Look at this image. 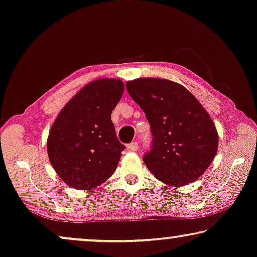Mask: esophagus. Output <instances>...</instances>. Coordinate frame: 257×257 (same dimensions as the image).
Here are the masks:
<instances>
[{"label":"esophagus","mask_w":257,"mask_h":257,"mask_svg":"<svg viewBox=\"0 0 257 257\" xmlns=\"http://www.w3.org/2000/svg\"><path fill=\"white\" fill-rule=\"evenodd\" d=\"M127 148H128L129 151H136L137 149H139V143H137V142H132L130 144H128Z\"/></svg>","instance_id":"34e87169"}]
</instances>
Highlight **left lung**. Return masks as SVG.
Segmentation results:
<instances>
[{"mask_svg": "<svg viewBox=\"0 0 257 257\" xmlns=\"http://www.w3.org/2000/svg\"><path fill=\"white\" fill-rule=\"evenodd\" d=\"M149 122L153 144L143 161L168 185L183 186L206 171L218 150V132L193 94L177 82L140 78L125 84Z\"/></svg>", "mask_w": 257, "mask_h": 257, "instance_id": "left-lung-1", "label": "left lung"}]
</instances>
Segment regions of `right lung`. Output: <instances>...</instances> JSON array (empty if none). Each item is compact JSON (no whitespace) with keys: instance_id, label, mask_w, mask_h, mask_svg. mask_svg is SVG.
Segmentation results:
<instances>
[{"instance_id":"right-lung-1","label":"right lung","mask_w":257,"mask_h":257,"mask_svg":"<svg viewBox=\"0 0 257 257\" xmlns=\"http://www.w3.org/2000/svg\"><path fill=\"white\" fill-rule=\"evenodd\" d=\"M118 79H97L60 110L48 137V155L57 175L77 190L96 187L113 175L124 146L110 115L123 94Z\"/></svg>"}]
</instances>
